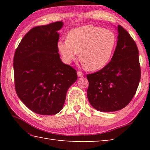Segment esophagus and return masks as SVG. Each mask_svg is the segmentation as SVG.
<instances>
[{"mask_svg":"<svg viewBox=\"0 0 150 150\" xmlns=\"http://www.w3.org/2000/svg\"><path fill=\"white\" fill-rule=\"evenodd\" d=\"M77 76H78L79 77H83V76L84 75V74H83V72H81V71H77Z\"/></svg>","mask_w":150,"mask_h":150,"instance_id":"esophagus-1","label":"esophagus"}]
</instances>
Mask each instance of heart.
<instances>
[{"mask_svg":"<svg viewBox=\"0 0 150 150\" xmlns=\"http://www.w3.org/2000/svg\"><path fill=\"white\" fill-rule=\"evenodd\" d=\"M115 42V36L112 32L87 25L71 30L67 40L59 42L57 47L65 63L75 60L81 52V60L86 68L97 71L108 64Z\"/></svg>","mask_w":150,"mask_h":150,"instance_id":"obj_1","label":"heart"}]
</instances>
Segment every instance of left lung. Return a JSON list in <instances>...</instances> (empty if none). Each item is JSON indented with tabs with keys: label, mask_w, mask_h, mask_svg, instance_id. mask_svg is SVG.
<instances>
[{
	"label": "left lung",
	"mask_w": 150,
	"mask_h": 150,
	"mask_svg": "<svg viewBox=\"0 0 150 150\" xmlns=\"http://www.w3.org/2000/svg\"><path fill=\"white\" fill-rule=\"evenodd\" d=\"M117 45L111 61L98 71L88 74L87 98L96 110L114 112L130 103L140 81L139 52L122 26H118Z\"/></svg>",
	"instance_id": "obj_1"
}]
</instances>
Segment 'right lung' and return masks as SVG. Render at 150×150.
Segmentation results:
<instances>
[{
	"instance_id": "obj_1",
	"label": "right lung",
	"mask_w": 150,
	"mask_h": 150,
	"mask_svg": "<svg viewBox=\"0 0 150 150\" xmlns=\"http://www.w3.org/2000/svg\"><path fill=\"white\" fill-rule=\"evenodd\" d=\"M63 22L34 27L16 48L14 56L15 89L28 108L42 115L62 110L67 90L77 79L76 70L63 63L58 54V31Z\"/></svg>"
}]
</instances>
